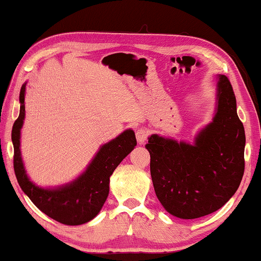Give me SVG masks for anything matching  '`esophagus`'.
I'll use <instances>...</instances> for the list:
<instances>
[{
  "instance_id": "34e87169",
  "label": "esophagus",
  "mask_w": 261,
  "mask_h": 261,
  "mask_svg": "<svg viewBox=\"0 0 261 261\" xmlns=\"http://www.w3.org/2000/svg\"><path fill=\"white\" fill-rule=\"evenodd\" d=\"M147 135H148L147 130L144 129V128H140V129H137V132H135V137H137V140L140 145H142L146 141Z\"/></svg>"
}]
</instances>
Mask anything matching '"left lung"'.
<instances>
[{"label":"left lung","mask_w":261,"mask_h":261,"mask_svg":"<svg viewBox=\"0 0 261 261\" xmlns=\"http://www.w3.org/2000/svg\"><path fill=\"white\" fill-rule=\"evenodd\" d=\"M245 144L233 88L224 74H217L213 120L192 144L158 134L148 137L145 147L151 155L153 187L164 209L192 220L226 204L244 176Z\"/></svg>","instance_id":"left-lung-1"}]
</instances>
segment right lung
<instances>
[{
  "label": "right lung",
  "mask_w": 261,
  "mask_h": 261,
  "mask_svg": "<svg viewBox=\"0 0 261 261\" xmlns=\"http://www.w3.org/2000/svg\"><path fill=\"white\" fill-rule=\"evenodd\" d=\"M26 85L20 91V115L14 122V171L20 188L38 209L63 224L80 226L101 212L109 195V181L114 170L133 151L137 139L133 129H126L102 145L83 172L69 183L53 188L39 187L28 177L21 155V128L23 126Z\"/></svg>",
  "instance_id": "1"
}]
</instances>
